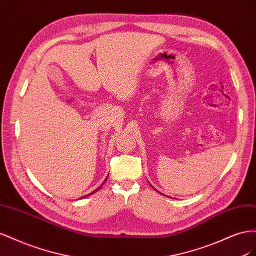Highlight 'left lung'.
I'll list each match as a JSON object with an SVG mask.
<instances>
[{
  "label": "left lung",
  "instance_id": "left-lung-1",
  "mask_svg": "<svg viewBox=\"0 0 256 256\" xmlns=\"http://www.w3.org/2000/svg\"><path fill=\"white\" fill-rule=\"evenodd\" d=\"M152 188H154V187H152Z\"/></svg>",
  "mask_w": 256,
  "mask_h": 256
}]
</instances>
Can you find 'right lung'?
Returning <instances> with one entry per match:
<instances>
[{"instance_id": "1", "label": "right lung", "mask_w": 256, "mask_h": 256, "mask_svg": "<svg viewBox=\"0 0 256 256\" xmlns=\"http://www.w3.org/2000/svg\"><path fill=\"white\" fill-rule=\"evenodd\" d=\"M106 178H108V177H106ZM106 180H104V182H102V186H104V182H106ZM102 186H99V187H98V188H97V189H95V190H94V191H92V192H90V194H86V196H82V198H88V196H90V194H94V193H95V192H97V191H98V190H100V189H102Z\"/></svg>"}]
</instances>
